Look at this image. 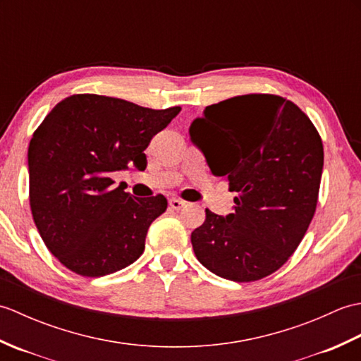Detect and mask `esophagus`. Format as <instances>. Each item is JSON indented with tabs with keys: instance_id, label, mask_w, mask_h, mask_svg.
Wrapping results in <instances>:
<instances>
[{
	"instance_id": "esophagus-1",
	"label": "esophagus",
	"mask_w": 361,
	"mask_h": 361,
	"mask_svg": "<svg viewBox=\"0 0 361 361\" xmlns=\"http://www.w3.org/2000/svg\"><path fill=\"white\" fill-rule=\"evenodd\" d=\"M169 206H171L172 209H175V211H180V209H183L186 206V202H183V200H180V198H172L171 202H169Z\"/></svg>"
}]
</instances>
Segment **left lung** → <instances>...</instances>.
Listing matches in <instances>:
<instances>
[{"instance_id": "obj_1", "label": "left lung", "mask_w": 361, "mask_h": 361, "mask_svg": "<svg viewBox=\"0 0 361 361\" xmlns=\"http://www.w3.org/2000/svg\"><path fill=\"white\" fill-rule=\"evenodd\" d=\"M189 136L212 175L226 176L234 212L206 220L190 235L197 259L214 274L251 282L287 262L315 214L323 142L293 102L247 94L206 106Z\"/></svg>"}]
</instances>
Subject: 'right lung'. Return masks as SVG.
<instances>
[{
    "label": "right lung",
    "mask_w": 361,
    "mask_h": 361,
    "mask_svg": "<svg viewBox=\"0 0 361 361\" xmlns=\"http://www.w3.org/2000/svg\"><path fill=\"white\" fill-rule=\"evenodd\" d=\"M180 110L74 94L35 130L27 150L30 211L46 247L71 271L101 278L142 255L166 197H132L110 176L128 166L144 171V150Z\"/></svg>",
    "instance_id": "1"
}]
</instances>
